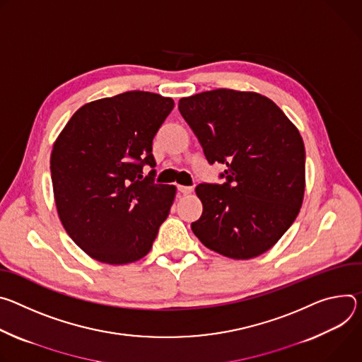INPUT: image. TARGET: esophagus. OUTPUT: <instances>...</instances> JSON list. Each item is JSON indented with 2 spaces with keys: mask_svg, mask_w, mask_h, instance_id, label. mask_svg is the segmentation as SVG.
I'll use <instances>...</instances> for the list:
<instances>
[{
  "mask_svg": "<svg viewBox=\"0 0 362 362\" xmlns=\"http://www.w3.org/2000/svg\"><path fill=\"white\" fill-rule=\"evenodd\" d=\"M178 191L181 192V194H191L192 192V187H185V185H178Z\"/></svg>",
  "mask_w": 362,
  "mask_h": 362,
  "instance_id": "obj_1",
  "label": "esophagus"
}]
</instances>
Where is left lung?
I'll use <instances>...</instances> for the list:
<instances>
[{
    "label": "left lung",
    "instance_id": "obj_1",
    "mask_svg": "<svg viewBox=\"0 0 362 362\" xmlns=\"http://www.w3.org/2000/svg\"><path fill=\"white\" fill-rule=\"evenodd\" d=\"M178 109L210 164H224L221 185L199 184L203 214L191 224L206 247L247 260L273 247L292 226L305 194V145L273 100L216 89L180 99Z\"/></svg>",
    "mask_w": 362,
    "mask_h": 362
}]
</instances>
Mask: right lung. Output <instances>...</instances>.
<instances>
[{"label":"right lung","instance_id":"right-lung-1","mask_svg":"<svg viewBox=\"0 0 362 362\" xmlns=\"http://www.w3.org/2000/svg\"><path fill=\"white\" fill-rule=\"evenodd\" d=\"M171 98L132 90L83 105L57 136L50 171L59 218L92 259L127 264L146 256L175 198L155 184L152 141Z\"/></svg>","mask_w":362,"mask_h":362}]
</instances>
